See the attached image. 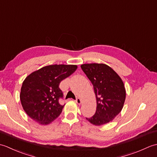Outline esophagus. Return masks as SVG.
Listing matches in <instances>:
<instances>
[{
  "label": "esophagus",
  "mask_w": 157,
  "mask_h": 157,
  "mask_svg": "<svg viewBox=\"0 0 157 157\" xmlns=\"http://www.w3.org/2000/svg\"><path fill=\"white\" fill-rule=\"evenodd\" d=\"M75 101V102L77 103V104H78V105H81L82 104V100L79 98H77Z\"/></svg>",
  "instance_id": "1"
}]
</instances>
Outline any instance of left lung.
<instances>
[{
  "label": "left lung",
  "instance_id": "8db88e82",
  "mask_svg": "<svg viewBox=\"0 0 157 157\" xmlns=\"http://www.w3.org/2000/svg\"><path fill=\"white\" fill-rule=\"evenodd\" d=\"M81 68L92 82L96 99L95 114L86 119L97 126L111 121L121 111L125 102L126 92L121 78L103 63L83 64Z\"/></svg>",
  "mask_w": 157,
  "mask_h": 157
}]
</instances>
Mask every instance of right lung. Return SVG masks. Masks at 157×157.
<instances>
[{"label": "right lung", "mask_w": 157, "mask_h": 157, "mask_svg": "<svg viewBox=\"0 0 157 157\" xmlns=\"http://www.w3.org/2000/svg\"><path fill=\"white\" fill-rule=\"evenodd\" d=\"M75 65H51L29 74L23 81L20 101L27 115L41 125H48L61 114L64 105L60 83L75 71Z\"/></svg>", "instance_id": "right-lung-1"}]
</instances>
